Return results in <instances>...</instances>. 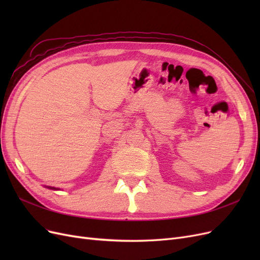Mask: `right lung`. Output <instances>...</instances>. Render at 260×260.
Wrapping results in <instances>:
<instances>
[{
  "label": "right lung",
  "mask_w": 260,
  "mask_h": 260,
  "mask_svg": "<svg viewBox=\"0 0 260 260\" xmlns=\"http://www.w3.org/2000/svg\"><path fill=\"white\" fill-rule=\"evenodd\" d=\"M49 188H52V190H58V188H55V187H51V186H48Z\"/></svg>",
  "instance_id": "right-lung-1"
}]
</instances>
